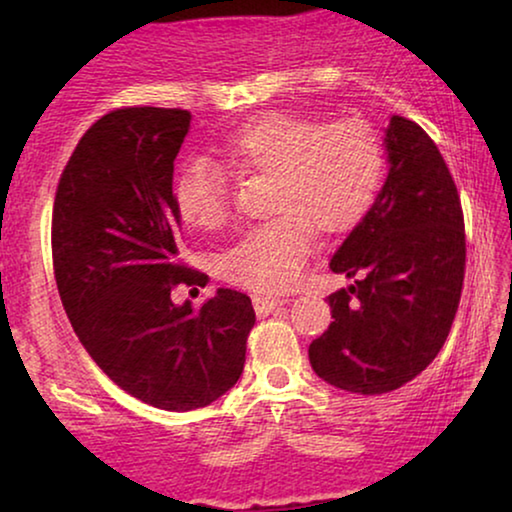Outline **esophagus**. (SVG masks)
<instances>
[{
	"instance_id": "obj_1",
	"label": "esophagus",
	"mask_w": 512,
	"mask_h": 512,
	"mask_svg": "<svg viewBox=\"0 0 512 512\" xmlns=\"http://www.w3.org/2000/svg\"><path fill=\"white\" fill-rule=\"evenodd\" d=\"M286 300L282 298H270V296H254V310L258 317H268L270 312H275L277 307H282Z\"/></svg>"
}]
</instances>
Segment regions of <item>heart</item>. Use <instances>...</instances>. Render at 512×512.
Here are the masks:
<instances>
[{
  "label": "heart",
  "instance_id": "1",
  "mask_svg": "<svg viewBox=\"0 0 512 512\" xmlns=\"http://www.w3.org/2000/svg\"><path fill=\"white\" fill-rule=\"evenodd\" d=\"M237 174H270L268 212L221 256L228 282L279 293L298 282L310 256L312 230L345 233L368 212L382 179L384 151L361 118L324 123L307 116L268 114L216 146ZM174 207L191 228L214 230L228 219V188L216 167L195 160L174 179Z\"/></svg>",
  "mask_w": 512,
  "mask_h": 512
}]
</instances>
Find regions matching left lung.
Segmentation results:
<instances>
[{
    "label": "left lung",
    "instance_id": "8db88e82",
    "mask_svg": "<svg viewBox=\"0 0 512 512\" xmlns=\"http://www.w3.org/2000/svg\"><path fill=\"white\" fill-rule=\"evenodd\" d=\"M384 151L382 191L331 258L352 284L328 296L333 321L310 345L321 380L363 396L403 387L436 359L466 265L459 193L433 139L391 116Z\"/></svg>",
    "mask_w": 512,
    "mask_h": 512
}]
</instances>
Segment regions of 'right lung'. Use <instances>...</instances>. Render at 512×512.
<instances>
[{
	"label": "right lung",
	"mask_w": 512,
	"mask_h": 512,
	"mask_svg": "<svg viewBox=\"0 0 512 512\" xmlns=\"http://www.w3.org/2000/svg\"><path fill=\"white\" fill-rule=\"evenodd\" d=\"M191 111L125 107L81 137L53 205L51 247L60 300L93 361L153 408L214 403L244 370L256 314L249 296L216 289L200 310L174 286H205L179 263L174 158Z\"/></svg>",
	"instance_id": "right-lung-1"
}]
</instances>
